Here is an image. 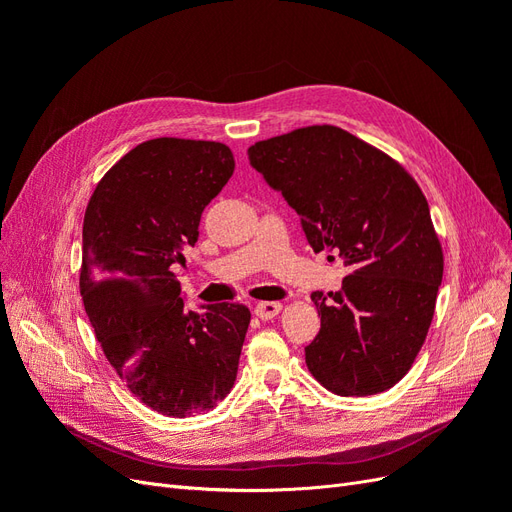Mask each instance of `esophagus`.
I'll list each match as a JSON object with an SVG mask.
<instances>
[{
	"mask_svg": "<svg viewBox=\"0 0 512 512\" xmlns=\"http://www.w3.org/2000/svg\"><path fill=\"white\" fill-rule=\"evenodd\" d=\"M256 316L260 318V320H271V318H275L277 314L282 312V303H277V301H262V303H258L256 305Z\"/></svg>",
	"mask_w": 512,
	"mask_h": 512,
	"instance_id": "34e87169",
	"label": "esophagus"
}]
</instances>
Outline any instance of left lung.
<instances>
[{"label": "left lung", "mask_w": 512, "mask_h": 512, "mask_svg": "<svg viewBox=\"0 0 512 512\" xmlns=\"http://www.w3.org/2000/svg\"><path fill=\"white\" fill-rule=\"evenodd\" d=\"M252 166L297 211L314 252L348 269L339 292H314L320 333L305 363L324 389H391L423 348L444 254L423 190L378 147L337 126H307L247 149Z\"/></svg>", "instance_id": "obj_1"}]
</instances>
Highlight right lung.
<instances>
[{"instance_id":"add662e5","label":"right lung","mask_w":512,"mask_h":512,"mask_svg":"<svg viewBox=\"0 0 512 512\" xmlns=\"http://www.w3.org/2000/svg\"><path fill=\"white\" fill-rule=\"evenodd\" d=\"M232 170L224 143L151 138L106 170L85 211L79 288L91 327L130 393L170 418L230 393L252 320L237 303L188 312L173 273Z\"/></svg>"}]
</instances>
